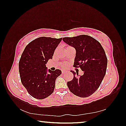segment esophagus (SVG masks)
Masks as SVG:
<instances>
[{
	"instance_id": "obj_1",
	"label": "esophagus",
	"mask_w": 126,
	"mask_h": 126,
	"mask_svg": "<svg viewBox=\"0 0 126 126\" xmlns=\"http://www.w3.org/2000/svg\"><path fill=\"white\" fill-rule=\"evenodd\" d=\"M62 74H64V73H65V72L62 71Z\"/></svg>"
}]
</instances>
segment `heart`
I'll return each instance as SVG.
<instances>
[{
    "label": "heart",
    "mask_w": 126,
    "mask_h": 126,
    "mask_svg": "<svg viewBox=\"0 0 126 126\" xmlns=\"http://www.w3.org/2000/svg\"><path fill=\"white\" fill-rule=\"evenodd\" d=\"M61 66H62V67H63V68H64L66 67V64H62Z\"/></svg>",
    "instance_id": "obj_1"
}]
</instances>
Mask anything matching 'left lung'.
Here are the masks:
<instances>
[{
  "mask_svg": "<svg viewBox=\"0 0 126 126\" xmlns=\"http://www.w3.org/2000/svg\"><path fill=\"white\" fill-rule=\"evenodd\" d=\"M63 40L76 51L74 67L80 68L83 75L71 71L73 78L67 82L68 88L74 95L85 98L90 96L99 88L105 76L107 58L99 42L87 35L65 37Z\"/></svg>",
  "mask_w": 126,
  "mask_h": 126,
  "instance_id": "obj_1",
  "label": "left lung"
}]
</instances>
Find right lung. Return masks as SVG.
Segmentation results:
<instances>
[{"instance_id":"obj_1","label":"right lung","mask_w":126,"mask_h":126,"mask_svg":"<svg viewBox=\"0 0 126 126\" xmlns=\"http://www.w3.org/2000/svg\"><path fill=\"white\" fill-rule=\"evenodd\" d=\"M62 39L37 38L28 44L21 55L19 62L21 82L29 94L36 99L50 95L54 91L55 80L62 73L59 69L52 71L46 67Z\"/></svg>"}]
</instances>
